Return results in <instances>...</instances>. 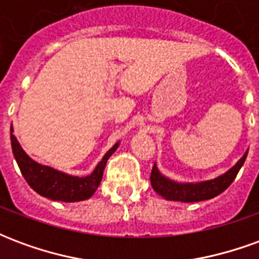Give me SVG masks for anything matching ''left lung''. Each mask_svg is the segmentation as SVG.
Masks as SVG:
<instances>
[{
    "mask_svg": "<svg viewBox=\"0 0 259 259\" xmlns=\"http://www.w3.org/2000/svg\"><path fill=\"white\" fill-rule=\"evenodd\" d=\"M248 151L244 152V155L240 158L233 168H230L228 172H225L215 179L204 180V182H175L163 176L157 165L154 163L151 170V186L158 194L169 201H180V202H198V201L211 200L228 189L233 183L239 170L243 166Z\"/></svg>",
    "mask_w": 259,
    "mask_h": 259,
    "instance_id": "1",
    "label": "left lung"
}]
</instances>
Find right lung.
<instances>
[{
    "mask_svg": "<svg viewBox=\"0 0 259 259\" xmlns=\"http://www.w3.org/2000/svg\"><path fill=\"white\" fill-rule=\"evenodd\" d=\"M12 124H11V146L12 152L19 165V169L26 182L29 183L33 190L38 193L46 198L53 201H64V202H77L90 198L96 193L98 186L101 183L104 169L107 165V161L113 152L118 150L119 141L107 151L98 162L96 169L89 176H72L61 170L41 165L31 159L20 147L18 139L12 135Z\"/></svg>",
    "mask_w": 259,
    "mask_h": 259,
    "instance_id": "obj_1",
    "label": "right lung"
}]
</instances>
